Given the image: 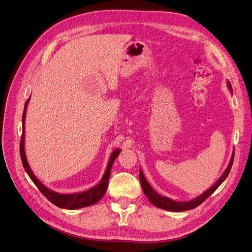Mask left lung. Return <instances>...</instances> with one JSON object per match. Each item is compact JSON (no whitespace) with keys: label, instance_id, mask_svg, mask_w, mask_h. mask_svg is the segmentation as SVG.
I'll return each instance as SVG.
<instances>
[{"label":"left lung","instance_id":"8db88e82","mask_svg":"<svg viewBox=\"0 0 252 252\" xmlns=\"http://www.w3.org/2000/svg\"><path fill=\"white\" fill-rule=\"evenodd\" d=\"M227 86H228L229 90L232 91V88L229 82H227ZM233 157H234V151L231 155L230 161H229V164L227 166V168L225 169V172L223 173V175L219 178V180L212 186V188L208 189L206 191L203 192L202 194H200L199 197L194 198L190 201L188 202H178L175 201L173 199H169L167 197L164 196H161V194L157 193L155 190L153 189L152 186L149 184V182L145 179V177L142 173V170H139V178H140V183L142 186V189L145 196L149 199V201L152 203L153 205H155L156 207L162 208V209H165V210H169V212H185V210H189L192 209L194 207L199 206L202 202H204L210 194L214 193L215 190L220 186L223 181L226 179L227 176H228L229 172H230V168L232 166V162H233Z\"/></svg>","mask_w":252,"mask_h":252}]
</instances>
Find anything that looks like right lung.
Segmentation results:
<instances>
[{"instance_id":"obj_1","label":"right lung","mask_w":252,"mask_h":252,"mask_svg":"<svg viewBox=\"0 0 252 252\" xmlns=\"http://www.w3.org/2000/svg\"><path fill=\"white\" fill-rule=\"evenodd\" d=\"M29 99L25 103V108H24L23 113V134L21 138V145H20V152H21V158H22V163L24 168H25L26 173L30 177V179L33 181V183L36 185V188L40 190L44 196L49 200L54 205L61 208L64 209H78L82 207H87L95 204V203L98 202L105 193V190L108 189V183H109V178L111 174V168L113 163H114L115 159L118 157L120 150L116 149L114 152L112 153L110 157L109 163L107 166V169L102 176V179L98 184H96L94 188L88 189L83 192H76V193H60L51 190L50 189L46 188V186L40 182L37 178L34 176L33 172H32L28 161L26 158L25 154V117H26V110L28 105Z\"/></svg>"}]
</instances>
